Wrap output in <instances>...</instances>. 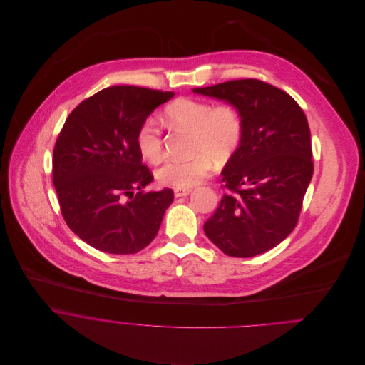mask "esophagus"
Here are the masks:
<instances>
[{
	"instance_id": "1",
	"label": "esophagus",
	"mask_w": 365,
	"mask_h": 365,
	"mask_svg": "<svg viewBox=\"0 0 365 365\" xmlns=\"http://www.w3.org/2000/svg\"><path fill=\"white\" fill-rule=\"evenodd\" d=\"M191 188H174V195L175 197H185L191 192Z\"/></svg>"
}]
</instances>
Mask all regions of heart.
Returning a JSON list of instances; mask_svg holds the SVG:
<instances>
[{
    "label": "heart",
    "instance_id": "obj_1",
    "mask_svg": "<svg viewBox=\"0 0 365 365\" xmlns=\"http://www.w3.org/2000/svg\"><path fill=\"white\" fill-rule=\"evenodd\" d=\"M168 125L190 130V158L165 160L156 170L157 181L174 188H191L207 178L217 163L233 156L245 136L240 109L232 103L212 105L205 100L181 97L164 108ZM139 155L156 163L163 155V138L156 122L145 119L135 136Z\"/></svg>",
    "mask_w": 365,
    "mask_h": 365
}]
</instances>
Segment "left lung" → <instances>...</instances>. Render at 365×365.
I'll return each instance as SVG.
<instances>
[{"mask_svg":"<svg viewBox=\"0 0 365 365\" xmlns=\"http://www.w3.org/2000/svg\"><path fill=\"white\" fill-rule=\"evenodd\" d=\"M192 91L236 105L245 122L243 142L222 171L225 194L204 225L205 235L230 257L265 253L299 219L313 174L308 119L289 94L256 78Z\"/></svg>","mask_w":365,"mask_h":365,"instance_id":"left-lung-1","label":"left lung"}]
</instances>
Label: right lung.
Returning a JSON list of instances; mask_svg holds the SVG:
<instances>
[{
  "label": "right lung",
  "mask_w": 365,
  "mask_h": 365,
  "mask_svg": "<svg viewBox=\"0 0 365 365\" xmlns=\"http://www.w3.org/2000/svg\"><path fill=\"white\" fill-rule=\"evenodd\" d=\"M173 91L113 86L86 98L67 116L53 150V184L67 226L110 255H135L152 243L170 188L146 192L153 174L142 163L139 125Z\"/></svg>",
  "instance_id": "right-lung-1"
}]
</instances>
